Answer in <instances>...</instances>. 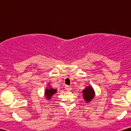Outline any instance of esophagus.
Listing matches in <instances>:
<instances>
[{"instance_id": "34e87169", "label": "esophagus", "mask_w": 131, "mask_h": 131, "mask_svg": "<svg viewBox=\"0 0 131 131\" xmlns=\"http://www.w3.org/2000/svg\"><path fill=\"white\" fill-rule=\"evenodd\" d=\"M71 87L69 86V85H66L65 86V89L67 91H70L71 90Z\"/></svg>"}]
</instances>
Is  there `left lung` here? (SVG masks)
I'll return each instance as SVG.
<instances>
[{
    "instance_id": "1",
    "label": "left lung",
    "mask_w": 131,
    "mask_h": 131,
    "mask_svg": "<svg viewBox=\"0 0 131 131\" xmlns=\"http://www.w3.org/2000/svg\"><path fill=\"white\" fill-rule=\"evenodd\" d=\"M95 95V93L94 89L91 85H89V86L86 87L82 91L83 99H84L86 103H89L90 102H91L92 99L94 98Z\"/></svg>"
}]
</instances>
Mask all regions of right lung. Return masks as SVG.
Segmentation results:
<instances>
[{
  "label": "right lung",
  "mask_w": 131,
  "mask_h": 131,
  "mask_svg": "<svg viewBox=\"0 0 131 131\" xmlns=\"http://www.w3.org/2000/svg\"><path fill=\"white\" fill-rule=\"evenodd\" d=\"M47 86L48 87L46 89V90H45L44 91L45 97H46L47 99H48L49 100H50V99L52 97V96L57 93V89H56L52 88V87L50 86L49 84H48Z\"/></svg>",
  "instance_id": "add662e5"
}]
</instances>
